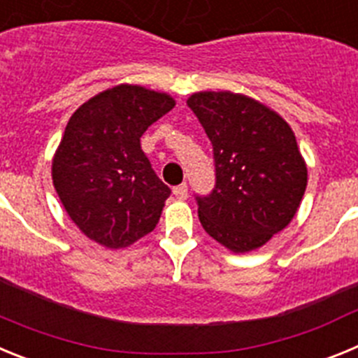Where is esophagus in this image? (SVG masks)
<instances>
[{"instance_id": "esophagus-1", "label": "esophagus", "mask_w": 358, "mask_h": 358, "mask_svg": "<svg viewBox=\"0 0 358 358\" xmlns=\"http://www.w3.org/2000/svg\"><path fill=\"white\" fill-rule=\"evenodd\" d=\"M173 195H176L179 201H185L186 197H188V186L186 185H179L173 188Z\"/></svg>"}]
</instances>
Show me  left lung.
Returning a JSON list of instances; mask_svg holds the SVG:
<instances>
[{
  "label": "left lung",
  "mask_w": 358,
  "mask_h": 358,
  "mask_svg": "<svg viewBox=\"0 0 358 358\" xmlns=\"http://www.w3.org/2000/svg\"><path fill=\"white\" fill-rule=\"evenodd\" d=\"M213 145L217 185L197 197L199 220L231 252L262 248L299 210L308 172L296 136L276 110L231 91L186 100Z\"/></svg>",
  "instance_id": "left-lung-1"
}]
</instances>
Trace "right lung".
Returning a JSON list of instances; mask_svg holds the SVG:
<instances>
[{
  "mask_svg": "<svg viewBox=\"0 0 358 358\" xmlns=\"http://www.w3.org/2000/svg\"><path fill=\"white\" fill-rule=\"evenodd\" d=\"M173 106L170 94L120 84L71 115L52 179L66 213L90 240L123 249L159 222L170 188L152 170L140 138Z\"/></svg>",
  "mask_w": 358,
  "mask_h": 358,
  "instance_id": "1",
  "label": "right lung"
}]
</instances>
